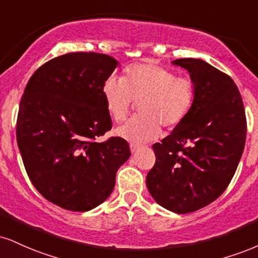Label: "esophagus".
<instances>
[{"instance_id":"34e87169","label":"esophagus","mask_w":258,"mask_h":258,"mask_svg":"<svg viewBox=\"0 0 258 258\" xmlns=\"http://www.w3.org/2000/svg\"><path fill=\"white\" fill-rule=\"evenodd\" d=\"M142 147L139 144H135V143H131V144H130V149H131V153L132 154H135L136 151L137 150H139V149H141Z\"/></svg>"}]
</instances>
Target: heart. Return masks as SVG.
I'll return each mask as SVG.
<instances>
[{
  "label": "heart",
  "mask_w": 258,
  "mask_h": 258,
  "mask_svg": "<svg viewBox=\"0 0 258 258\" xmlns=\"http://www.w3.org/2000/svg\"><path fill=\"white\" fill-rule=\"evenodd\" d=\"M119 83L105 82L102 95L108 114L116 123L128 117L133 103H139V116L115 131L117 137L132 143L155 139L161 126L174 130L190 114L196 97L191 78L174 76L172 71L153 63L127 68Z\"/></svg>",
  "instance_id": "1"
}]
</instances>
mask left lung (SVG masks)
<instances>
[{
    "instance_id": "8db88e82",
    "label": "left lung",
    "mask_w": 258,
    "mask_h": 258,
    "mask_svg": "<svg viewBox=\"0 0 258 258\" xmlns=\"http://www.w3.org/2000/svg\"><path fill=\"white\" fill-rule=\"evenodd\" d=\"M172 63L187 70L196 97L187 117L153 145L156 162L147 186L161 207L187 214L210 204L227 188L245 147L246 117L231 77L200 58Z\"/></svg>"
}]
</instances>
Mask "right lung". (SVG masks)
Returning a JSON list of instances; mask_svg holds the SVG:
<instances>
[{"mask_svg":"<svg viewBox=\"0 0 258 258\" xmlns=\"http://www.w3.org/2000/svg\"><path fill=\"white\" fill-rule=\"evenodd\" d=\"M119 62L98 52H68L32 74L21 97L17 142L27 175L51 203L88 212L110 196L128 143L96 139L111 128L102 89Z\"/></svg>","mask_w":258,"mask_h":258,"instance_id":"add662e5","label":"right lung"}]
</instances>
